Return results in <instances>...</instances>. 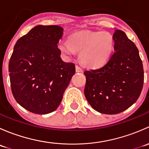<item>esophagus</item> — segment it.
Returning a JSON list of instances; mask_svg holds the SVG:
<instances>
[{
  "label": "esophagus",
  "mask_w": 149,
  "mask_h": 149,
  "mask_svg": "<svg viewBox=\"0 0 149 149\" xmlns=\"http://www.w3.org/2000/svg\"><path fill=\"white\" fill-rule=\"evenodd\" d=\"M76 71L77 72V73H81V72L83 71V70H82L81 68L79 67V65H76Z\"/></svg>",
  "instance_id": "34e87169"
}]
</instances>
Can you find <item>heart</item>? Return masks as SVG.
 Here are the masks:
<instances>
[{"mask_svg":"<svg viewBox=\"0 0 149 149\" xmlns=\"http://www.w3.org/2000/svg\"><path fill=\"white\" fill-rule=\"evenodd\" d=\"M58 47L66 58H70L79 51L82 63L90 68H99L112 55L114 39L107 31H79L70 35L68 41H60Z\"/></svg>","mask_w":149,"mask_h":149,"instance_id":"b5f03b06","label":"heart"}]
</instances>
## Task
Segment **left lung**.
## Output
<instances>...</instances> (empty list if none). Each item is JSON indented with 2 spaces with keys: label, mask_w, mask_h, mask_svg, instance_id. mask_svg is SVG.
<instances>
[{
  "label": "left lung",
  "mask_w": 149,
  "mask_h": 149,
  "mask_svg": "<svg viewBox=\"0 0 149 149\" xmlns=\"http://www.w3.org/2000/svg\"><path fill=\"white\" fill-rule=\"evenodd\" d=\"M114 50L103 67L86 70L84 94L97 112L114 115L123 112L137 101L143 88V68L139 49L124 31L113 34Z\"/></svg>",
  "instance_id": "8db88e82"
}]
</instances>
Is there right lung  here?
<instances>
[{
	"instance_id": "obj_1",
	"label": "right lung",
	"mask_w": 149,
	"mask_h": 149,
	"mask_svg": "<svg viewBox=\"0 0 149 149\" xmlns=\"http://www.w3.org/2000/svg\"><path fill=\"white\" fill-rule=\"evenodd\" d=\"M63 29L38 25L16 42L8 64L10 86L22 107L40 115L55 111L75 74V65L61 58Z\"/></svg>"
}]
</instances>
